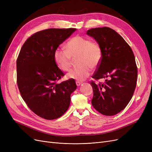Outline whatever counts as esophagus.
I'll return each mask as SVG.
<instances>
[{"label":"esophagus","mask_w":152,"mask_h":152,"mask_svg":"<svg viewBox=\"0 0 152 152\" xmlns=\"http://www.w3.org/2000/svg\"><path fill=\"white\" fill-rule=\"evenodd\" d=\"M82 84V82H80V81H76V84L77 86H80L81 84Z\"/></svg>","instance_id":"obj_1"}]
</instances>
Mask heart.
Here are the masks:
<instances>
[{
  "label": "heart",
  "instance_id": "obj_1",
  "mask_svg": "<svg viewBox=\"0 0 152 152\" xmlns=\"http://www.w3.org/2000/svg\"><path fill=\"white\" fill-rule=\"evenodd\" d=\"M102 49L96 42L84 37L77 35L69 40L65 49L57 48L53 57L57 66L62 71H68L72 66V59L77 57L79 66L73 68L66 74L68 79L82 81L89 77L92 68H97L102 59Z\"/></svg>",
  "mask_w": 152,
  "mask_h": 152
}]
</instances>
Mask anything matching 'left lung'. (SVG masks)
I'll return each instance as SVG.
<instances>
[{"instance_id":"obj_1","label":"left lung","mask_w":152,"mask_h":152,"mask_svg":"<svg viewBox=\"0 0 152 152\" xmlns=\"http://www.w3.org/2000/svg\"><path fill=\"white\" fill-rule=\"evenodd\" d=\"M102 49V59L93 78L107 79L103 84L91 82L93 107L104 115L112 116L126 108L136 86L137 69L132 49L117 31L108 27L88 30Z\"/></svg>"}]
</instances>
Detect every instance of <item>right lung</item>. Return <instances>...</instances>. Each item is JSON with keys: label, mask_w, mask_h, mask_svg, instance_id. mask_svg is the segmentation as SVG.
<instances>
[{"label": "right lung", "mask_w": 152, "mask_h": 152, "mask_svg": "<svg viewBox=\"0 0 152 152\" xmlns=\"http://www.w3.org/2000/svg\"><path fill=\"white\" fill-rule=\"evenodd\" d=\"M76 28H49L27 39L16 61L17 84L22 98L38 116L53 120L62 116L77 89L75 80L58 84L65 75L54 60L53 54Z\"/></svg>", "instance_id": "add662e5"}]
</instances>
